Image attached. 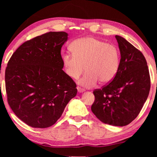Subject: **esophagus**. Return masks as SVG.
<instances>
[{"instance_id": "esophagus-1", "label": "esophagus", "mask_w": 157, "mask_h": 157, "mask_svg": "<svg viewBox=\"0 0 157 157\" xmlns=\"http://www.w3.org/2000/svg\"><path fill=\"white\" fill-rule=\"evenodd\" d=\"M77 89H78V91L79 93H82V92H84L85 91L84 89H83L80 87H78V88H77Z\"/></svg>"}]
</instances>
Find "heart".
<instances>
[{"label": "heart", "mask_w": 157, "mask_h": 157, "mask_svg": "<svg viewBox=\"0 0 157 157\" xmlns=\"http://www.w3.org/2000/svg\"><path fill=\"white\" fill-rule=\"evenodd\" d=\"M73 54L66 52L62 61L65 73L76 79L86 71L78 84L92 88L98 81L105 84L111 82L117 74L120 66V52L115 44L92 37L77 40L71 45Z\"/></svg>", "instance_id": "b5f03b06"}]
</instances>
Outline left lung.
<instances>
[{"label":"left lung","mask_w":157,"mask_h":157,"mask_svg":"<svg viewBox=\"0 0 157 157\" xmlns=\"http://www.w3.org/2000/svg\"><path fill=\"white\" fill-rule=\"evenodd\" d=\"M115 38L121 55L115 78L102 89L96 90L92 111L100 121L113 126L128 125L140 112L147 100L151 80L142 53L121 36Z\"/></svg>","instance_id":"1"}]
</instances>
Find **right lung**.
Here are the masks:
<instances>
[{"mask_svg":"<svg viewBox=\"0 0 157 157\" xmlns=\"http://www.w3.org/2000/svg\"><path fill=\"white\" fill-rule=\"evenodd\" d=\"M65 32H51L22 44L5 71L8 103L26 124L52 126L77 94L76 84L63 70L61 50L67 41Z\"/></svg>","mask_w":157,"mask_h":157,"instance_id":"add662e5","label":"right lung"}]
</instances>
